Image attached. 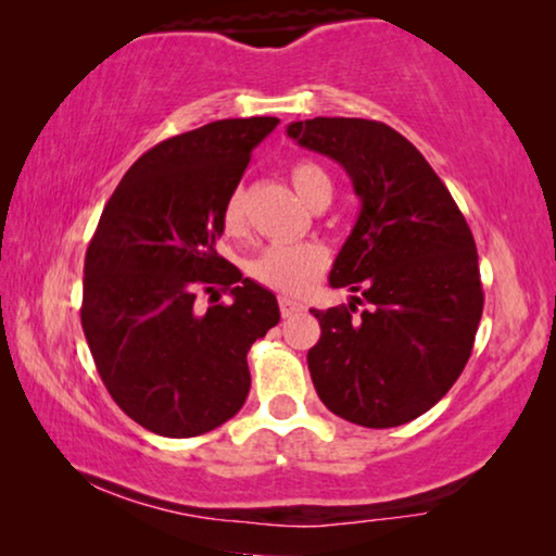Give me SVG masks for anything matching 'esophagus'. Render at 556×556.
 Wrapping results in <instances>:
<instances>
[{"label": "esophagus", "instance_id": "1", "mask_svg": "<svg viewBox=\"0 0 556 556\" xmlns=\"http://www.w3.org/2000/svg\"><path fill=\"white\" fill-rule=\"evenodd\" d=\"M278 306H280V316H283V318H291V316L301 314V311H303V303L288 299V295H280Z\"/></svg>", "mask_w": 556, "mask_h": 556}]
</instances>
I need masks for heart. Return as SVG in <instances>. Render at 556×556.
Returning a JSON list of instances; mask_svg holds the SVG:
<instances>
[{
	"label": "heart",
	"instance_id": "obj_1",
	"mask_svg": "<svg viewBox=\"0 0 556 556\" xmlns=\"http://www.w3.org/2000/svg\"><path fill=\"white\" fill-rule=\"evenodd\" d=\"M291 185L295 194L316 210L318 204L331 200V179L314 162H299L291 169ZM223 227L225 232L238 235L245 227V194L242 189L227 197L223 207ZM329 255L316 242H295V245H270L263 253H257L248 263L250 278L278 293H303L314 286V280L321 276Z\"/></svg>",
	"mask_w": 556,
	"mask_h": 556
}]
</instances>
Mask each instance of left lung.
I'll use <instances>...</instances> for the list:
<instances>
[{
    "instance_id": "obj_1",
    "label": "left lung",
    "mask_w": 556,
    "mask_h": 556,
    "mask_svg": "<svg viewBox=\"0 0 556 556\" xmlns=\"http://www.w3.org/2000/svg\"><path fill=\"white\" fill-rule=\"evenodd\" d=\"M288 136L344 166L362 210L329 283L362 299L311 314L318 397L362 428H397L445 397L483 314L473 232L405 136L367 118L293 121ZM370 308L354 317L355 303Z\"/></svg>"
}]
</instances>
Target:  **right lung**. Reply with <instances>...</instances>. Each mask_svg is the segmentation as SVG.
<instances>
[{
    "label": "right lung",
    "instance_id": "obj_1",
    "mask_svg": "<svg viewBox=\"0 0 556 556\" xmlns=\"http://www.w3.org/2000/svg\"><path fill=\"white\" fill-rule=\"evenodd\" d=\"M276 126L225 118L156 143L124 174L88 245L80 321L96 369L156 435L194 438L238 415L250 346L280 321L276 295L217 253L227 197ZM217 290L233 301L195 306Z\"/></svg>",
    "mask_w": 556,
    "mask_h": 556
}]
</instances>
